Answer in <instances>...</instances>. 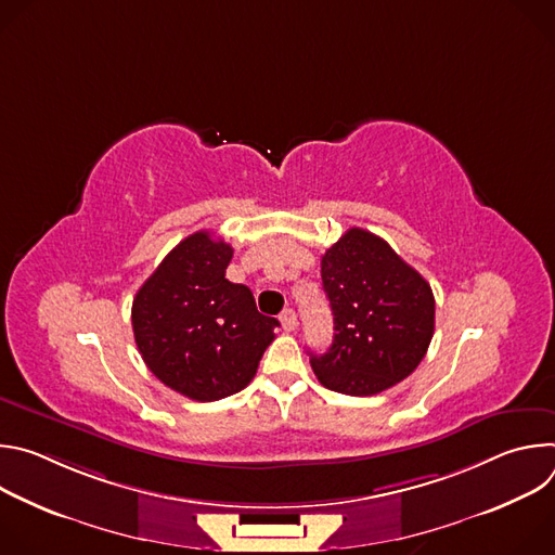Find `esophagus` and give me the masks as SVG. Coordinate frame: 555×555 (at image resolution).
Returning a JSON list of instances; mask_svg holds the SVG:
<instances>
[{"instance_id":"esophagus-1","label":"esophagus","mask_w":555,"mask_h":555,"mask_svg":"<svg viewBox=\"0 0 555 555\" xmlns=\"http://www.w3.org/2000/svg\"><path fill=\"white\" fill-rule=\"evenodd\" d=\"M279 321H281V325H283V330L285 332H294L296 330V325H298V319H296V311L294 309H283L281 311V315H279Z\"/></svg>"}]
</instances>
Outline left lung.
Segmentation results:
<instances>
[{"instance_id": "1", "label": "left lung", "mask_w": 555, "mask_h": 555, "mask_svg": "<svg viewBox=\"0 0 555 555\" xmlns=\"http://www.w3.org/2000/svg\"><path fill=\"white\" fill-rule=\"evenodd\" d=\"M321 276L336 332L323 356L309 351L321 384L366 398L409 377L435 334L426 279L362 228H349L323 255Z\"/></svg>"}]
</instances>
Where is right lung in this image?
I'll return each instance as SVG.
<instances>
[{"mask_svg": "<svg viewBox=\"0 0 555 555\" xmlns=\"http://www.w3.org/2000/svg\"><path fill=\"white\" fill-rule=\"evenodd\" d=\"M232 248L208 230L180 242L133 298L131 325L151 373L195 402L240 392L274 340L276 319L246 285L230 283Z\"/></svg>", "mask_w": 555, "mask_h": 555, "instance_id": "1", "label": "right lung"}]
</instances>
